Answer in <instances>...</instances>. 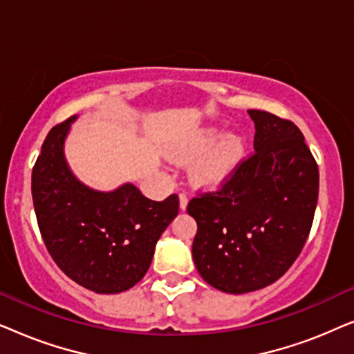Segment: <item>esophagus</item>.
I'll use <instances>...</instances> for the list:
<instances>
[{
  "label": "esophagus",
  "instance_id": "1",
  "mask_svg": "<svg viewBox=\"0 0 354 354\" xmlns=\"http://www.w3.org/2000/svg\"><path fill=\"white\" fill-rule=\"evenodd\" d=\"M178 201H180V209L185 211L187 205H188V196L185 195V193H180V195H178Z\"/></svg>",
  "mask_w": 354,
  "mask_h": 354
}]
</instances>
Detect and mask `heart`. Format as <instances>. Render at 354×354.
Wrapping results in <instances>:
<instances>
[{
  "label": "heart",
  "instance_id": "b5f03b06",
  "mask_svg": "<svg viewBox=\"0 0 354 354\" xmlns=\"http://www.w3.org/2000/svg\"><path fill=\"white\" fill-rule=\"evenodd\" d=\"M219 135L216 129L203 130L182 151L185 158L205 153L192 167L193 180L200 185L214 187L227 180L245 154V142L240 135L225 133L217 140Z\"/></svg>",
  "mask_w": 354,
  "mask_h": 354
}]
</instances>
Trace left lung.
Here are the masks:
<instances>
[{
  "label": "left lung",
  "mask_w": 354,
  "mask_h": 354,
  "mask_svg": "<svg viewBox=\"0 0 354 354\" xmlns=\"http://www.w3.org/2000/svg\"><path fill=\"white\" fill-rule=\"evenodd\" d=\"M254 153L217 192L187 211L198 230L192 254L211 287L241 295L274 283L301 253L319 195V169L292 120L250 109Z\"/></svg>",
  "instance_id": "1"
}]
</instances>
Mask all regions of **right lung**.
I'll list each match as a JSON object with an SVG mask.
<instances>
[{"label": "right lung", "mask_w": 354, "mask_h": 354, "mask_svg": "<svg viewBox=\"0 0 354 354\" xmlns=\"http://www.w3.org/2000/svg\"><path fill=\"white\" fill-rule=\"evenodd\" d=\"M72 115L50 130L32 171L40 234L62 272L96 293H120L145 277L154 246L178 214V196L153 201L132 183L113 192L86 187L67 166Z\"/></svg>", "instance_id": "right-lung-1"}]
</instances>
